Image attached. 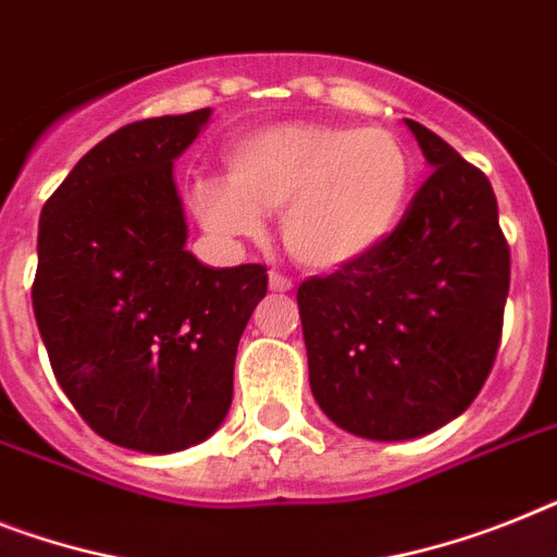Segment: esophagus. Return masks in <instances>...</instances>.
<instances>
[{"label":"esophagus","instance_id":"esophagus-1","mask_svg":"<svg viewBox=\"0 0 557 557\" xmlns=\"http://www.w3.org/2000/svg\"><path fill=\"white\" fill-rule=\"evenodd\" d=\"M270 289H273V293H289V289H293V282L282 273H270Z\"/></svg>","mask_w":557,"mask_h":557}]
</instances>
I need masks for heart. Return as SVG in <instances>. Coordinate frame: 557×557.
<instances>
[{"label": "heart", "instance_id": "heart-1", "mask_svg": "<svg viewBox=\"0 0 557 557\" xmlns=\"http://www.w3.org/2000/svg\"><path fill=\"white\" fill-rule=\"evenodd\" d=\"M412 182L407 147L384 127L284 122L227 150V182L199 178L193 207L222 236H256L282 215L284 247L310 270H344L379 250Z\"/></svg>", "mask_w": 557, "mask_h": 557}]
</instances>
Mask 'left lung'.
Wrapping results in <instances>:
<instances>
[{
  "mask_svg": "<svg viewBox=\"0 0 557 557\" xmlns=\"http://www.w3.org/2000/svg\"><path fill=\"white\" fill-rule=\"evenodd\" d=\"M433 173L375 252L298 287L310 389L370 441L421 438L461 416L493 370L509 245L490 178L404 119Z\"/></svg>",
  "mask_w": 557,
  "mask_h": 557,
  "instance_id": "8db88e82",
  "label": "left lung"
}]
</instances>
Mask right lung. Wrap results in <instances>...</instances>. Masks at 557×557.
Returning <instances> with one entry per match:
<instances>
[{
  "label": "right lung",
  "mask_w": 557,
  "mask_h": 557,
  "mask_svg": "<svg viewBox=\"0 0 557 557\" xmlns=\"http://www.w3.org/2000/svg\"><path fill=\"white\" fill-rule=\"evenodd\" d=\"M210 108L110 133L39 219L34 315L59 387L87 426L136 453L213 435L233 401L238 338L268 268H207L185 250L173 159Z\"/></svg>",
  "instance_id": "right-lung-1"
}]
</instances>
